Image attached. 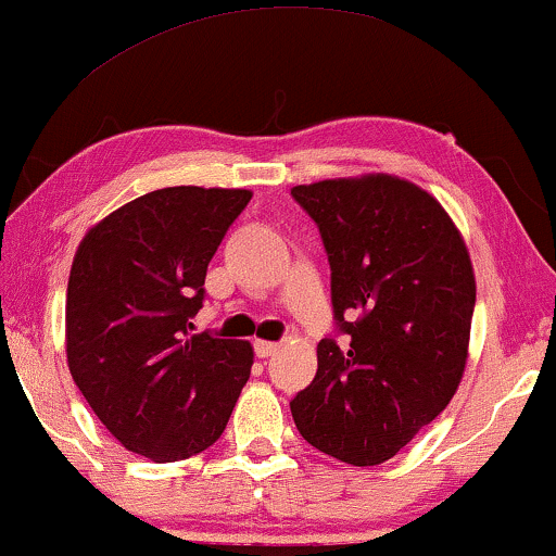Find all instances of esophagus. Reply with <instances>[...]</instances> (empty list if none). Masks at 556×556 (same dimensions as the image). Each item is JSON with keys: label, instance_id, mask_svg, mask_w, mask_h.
<instances>
[{"label": "esophagus", "instance_id": "esophagus-1", "mask_svg": "<svg viewBox=\"0 0 556 556\" xmlns=\"http://www.w3.org/2000/svg\"><path fill=\"white\" fill-rule=\"evenodd\" d=\"M252 348H255V355L257 357L265 359V357H270L273 352L278 350V344L276 342H265V340H255V344H252Z\"/></svg>", "mask_w": 556, "mask_h": 556}]
</instances>
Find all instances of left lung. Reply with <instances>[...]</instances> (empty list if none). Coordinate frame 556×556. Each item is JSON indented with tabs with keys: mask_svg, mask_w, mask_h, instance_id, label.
I'll return each instance as SVG.
<instances>
[{
	"mask_svg": "<svg viewBox=\"0 0 556 556\" xmlns=\"http://www.w3.org/2000/svg\"><path fill=\"white\" fill-rule=\"evenodd\" d=\"M331 268L337 337L291 401L308 444L348 465L391 459L437 419L463 380L475 312L467 248L442 204L372 173L293 186Z\"/></svg>",
	"mask_w": 556,
	"mask_h": 556,
	"instance_id": "obj_1",
	"label": "left lung"
}]
</instances>
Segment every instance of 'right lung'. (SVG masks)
I'll list each match as a JSON object with an SVG mask.
<instances>
[{
  "label": "right lung",
  "mask_w": 556,
  "mask_h": 556,
  "mask_svg": "<svg viewBox=\"0 0 556 556\" xmlns=\"http://www.w3.org/2000/svg\"><path fill=\"white\" fill-rule=\"evenodd\" d=\"M250 199L244 189L150 191L91 227L76 250L68 370L112 437L153 463L212 446L250 378V342L191 334L208 261Z\"/></svg>",
  "instance_id": "1"
}]
</instances>
